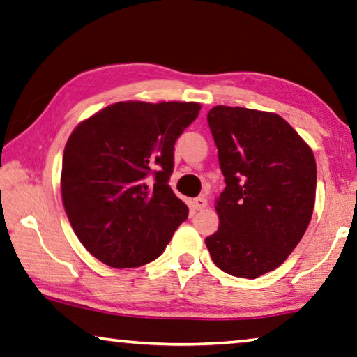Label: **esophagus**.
Listing matches in <instances>:
<instances>
[{"instance_id":"34e87169","label":"esophagus","mask_w":357,"mask_h":357,"mask_svg":"<svg viewBox=\"0 0 357 357\" xmlns=\"http://www.w3.org/2000/svg\"><path fill=\"white\" fill-rule=\"evenodd\" d=\"M206 204H208V202H206L205 197H197V199L192 200V206L195 210H204Z\"/></svg>"}]
</instances>
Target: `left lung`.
Segmentation results:
<instances>
[{
    "label": "left lung",
    "mask_w": 357,
    "mask_h": 357,
    "mask_svg": "<svg viewBox=\"0 0 357 357\" xmlns=\"http://www.w3.org/2000/svg\"><path fill=\"white\" fill-rule=\"evenodd\" d=\"M208 125L226 188L206 248L225 273L257 279L279 268L305 236L316 200L314 153L273 112L216 105Z\"/></svg>",
    "instance_id": "obj_1"
}]
</instances>
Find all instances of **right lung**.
I'll list each match as a JSON object with an SVG mask.
<instances>
[{
	"label": "right lung",
	"instance_id": "1",
	"mask_svg": "<svg viewBox=\"0 0 357 357\" xmlns=\"http://www.w3.org/2000/svg\"><path fill=\"white\" fill-rule=\"evenodd\" d=\"M197 102L126 100L96 112L68 137L63 208L83 247L110 268L160 257L189 208L174 195V142L197 119Z\"/></svg>",
	"mask_w": 357,
	"mask_h": 357
}]
</instances>
